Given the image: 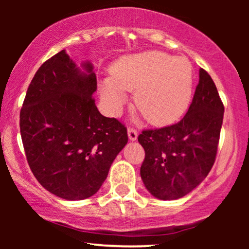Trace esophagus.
<instances>
[{"mask_svg":"<svg viewBox=\"0 0 249 249\" xmlns=\"http://www.w3.org/2000/svg\"><path fill=\"white\" fill-rule=\"evenodd\" d=\"M137 136H138L137 130H136L135 128H131V127L128 128V137L130 141L132 142L136 141V139H137Z\"/></svg>","mask_w":249,"mask_h":249,"instance_id":"34e87169","label":"esophagus"}]
</instances>
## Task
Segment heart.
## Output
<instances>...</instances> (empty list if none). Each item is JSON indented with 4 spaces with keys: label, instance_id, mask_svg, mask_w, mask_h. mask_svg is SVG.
Returning a JSON list of instances; mask_svg holds the SVG:
<instances>
[{
    "label": "heart",
    "instance_id": "1",
    "mask_svg": "<svg viewBox=\"0 0 249 249\" xmlns=\"http://www.w3.org/2000/svg\"><path fill=\"white\" fill-rule=\"evenodd\" d=\"M193 67L185 56L151 51L124 56L102 83V97L118 113L124 91L135 93V105L154 125L175 124L185 114L193 95Z\"/></svg>",
    "mask_w": 249,
    "mask_h": 249
}]
</instances>
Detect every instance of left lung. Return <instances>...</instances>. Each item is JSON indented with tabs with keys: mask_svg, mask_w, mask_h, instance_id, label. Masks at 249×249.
Listing matches in <instances>:
<instances>
[{
	"mask_svg": "<svg viewBox=\"0 0 249 249\" xmlns=\"http://www.w3.org/2000/svg\"><path fill=\"white\" fill-rule=\"evenodd\" d=\"M224 107L212 78L199 70L193 102L175 124L146 129L138 136L145 149L142 182L159 199L172 200L196 188L215 162Z\"/></svg>",
	"mask_w": 249,
	"mask_h": 249,
	"instance_id": "1",
	"label": "left lung"
}]
</instances>
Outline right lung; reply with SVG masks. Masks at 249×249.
Instances as JSON below:
<instances>
[{"instance_id": "1", "label": "right lung", "mask_w": 249, "mask_h": 249, "mask_svg": "<svg viewBox=\"0 0 249 249\" xmlns=\"http://www.w3.org/2000/svg\"><path fill=\"white\" fill-rule=\"evenodd\" d=\"M81 71L62 50L34 76L20 111V134L33 175L46 190L68 200L97 193L119 152L127 128L97 110L96 74Z\"/></svg>"}]
</instances>
